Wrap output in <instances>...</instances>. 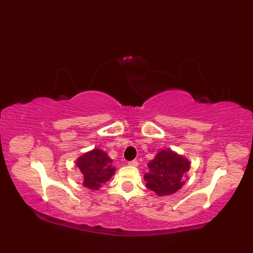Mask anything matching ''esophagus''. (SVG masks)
<instances>
[{"label": "esophagus", "instance_id": "1", "mask_svg": "<svg viewBox=\"0 0 253 253\" xmlns=\"http://www.w3.org/2000/svg\"><path fill=\"white\" fill-rule=\"evenodd\" d=\"M128 164L129 165H131V166H138V161L137 160H132V161H129V162H128Z\"/></svg>", "mask_w": 253, "mask_h": 253}]
</instances>
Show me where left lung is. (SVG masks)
<instances>
[{
	"label": "left lung",
	"instance_id": "left-lung-1",
	"mask_svg": "<svg viewBox=\"0 0 253 253\" xmlns=\"http://www.w3.org/2000/svg\"><path fill=\"white\" fill-rule=\"evenodd\" d=\"M148 168L149 173L144 175L147 188L159 196H169L185 184L181 176L189 169L190 162L171 150H162L150 161Z\"/></svg>",
	"mask_w": 253,
	"mask_h": 253
}]
</instances>
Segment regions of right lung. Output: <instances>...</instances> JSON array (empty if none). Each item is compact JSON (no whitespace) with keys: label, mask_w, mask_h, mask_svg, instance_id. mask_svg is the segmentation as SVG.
<instances>
[{"label":"right lung","mask_w":253,"mask_h":253,"mask_svg":"<svg viewBox=\"0 0 253 253\" xmlns=\"http://www.w3.org/2000/svg\"><path fill=\"white\" fill-rule=\"evenodd\" d=\"M77 166L84 175V186L94 190L109 180L115 171L112 160L100 149L82 155L77 160Z\"/></svg>","instance_id":"1"}]
</instances>
